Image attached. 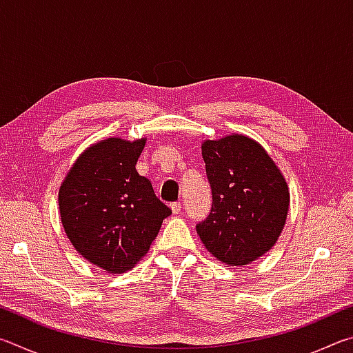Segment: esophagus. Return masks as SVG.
I'll return each instance as SVG.
<instances>
[{
  "label": "esophagus",
  "mask_w": 353,
  "mask_h": 353,
  "mask_svg": "<svg viewBox=\"0 0 353 353\" xmlns=\"http://www.w3.org/2000/svg\"><path fill=\"white\" fill-rule=\"evenodd\" d=\"M171 210H172V213H174V214L181 213V210H182L181 202H174V204H171Z\"/></svg>",
  "instance_id": "esophagus-1"
}]
</instances>
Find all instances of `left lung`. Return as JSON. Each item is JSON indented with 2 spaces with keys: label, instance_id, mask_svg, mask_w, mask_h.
Returning <instances> with one entry per match:
<instances>
[{
  "label": "left lung",
  "instance_id": "left-lung-1",
  "mask_svg": "<svg viewBox=\"0 0 353 353\" xmlns=\"http://www.w3.org/2000/svg\"><path fill=\"white\" fill-rule=\"evenodd\" d=\"M213 205L196 230L214 259L246 266L270 252L290 212L283 172L259 141L229 134L201 145Z\"/></svg>",
  "mask_w": 353,
  "mask_h": 353
}]
</instances>
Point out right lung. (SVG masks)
Wrapping results in <instances>:
<instances>
[{
  "mask_svg": "<svg viewBox=\"0 0 353 353\" xmlns=\"http://www.w3.org/2000/svg\"><path fill=\"white\" fill-rule=\"evenodd\" d=\"M146 139L93 143L59 187L65 235L88 263L109 274L132 270L149 252L171 210L135 170Z\"/></svg>",
  "mask_w": 353,
  "mask_h": 353,
  "instance_id": "add662e5",
  "label": "right lung"
}]
</instances>
